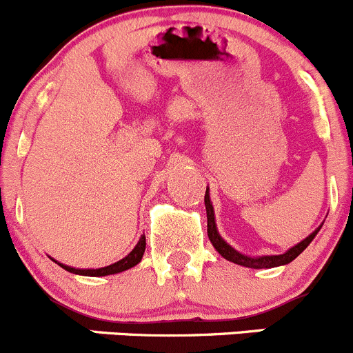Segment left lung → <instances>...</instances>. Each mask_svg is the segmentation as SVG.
<instances>
[{"label": "left lung", "instance_id": "8db88e82", "mask_svg": "<svg viewBox=\"0 0 353 353\" xmlns=\"http://www.w3.org/2000/svg\"><path fill=\"white\" fill-rule=\"evenodd\" d=\"M205 206H206V218H208V236H210V242L213 243V247L216 248L218 254L221 257L226 259V261L233 262V264H239L243 267H248V269H272V267H279V265H285L289 262L294 261L299 254L307 247L313 239L316 236V233L320 232L321 225L314 230L313 233L306 236V239L301 240L299 243H296L294 247H291L289 250H285L284 254L279 255H261V257H250V255H245L242 252L235 250L230 243H226L221 235L218 233L216 228V221H214V210L213 205H211L210 199V189L206 188V194H205Z\"/></svg>", "mask_w": 353, "mask_h": 353}]
</instances>
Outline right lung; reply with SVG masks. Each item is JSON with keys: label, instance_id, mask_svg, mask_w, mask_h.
<instances>
[{"label": "right lung", "instance_id": "add662e5", "mask_svg": "<svg viewBox=\"0 0 353 353\" xmlns=\"http://www.w3.org/2000/svg\"><path fill=\"white\" fill-rule=\"evenodd\" d=\"M143 252H145V235L140 236L139 243L133 247V250L130 252L127 257H123L121 261L114 262V264L111 265H106V267H101V269H76V267H69L65 264H57L62 267V269H65L68 272H72V274H77V276H88V277H103V276H111V274H118V272H123V270H128L132 269V267H135L139 264L140 261H142L143 257Z\"/></svg>", "mask_w": 353, "mask_h": 353}]
</instances>
